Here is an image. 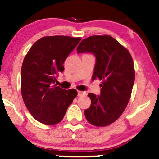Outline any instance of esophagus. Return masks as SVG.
I'll use <instances>...</instances> for the list:
<instances>
[{"label": "esophagus", "mask_w": 159, "mask_h": 159, "mask_svg": "<svg viewBox=\"0 0 159 159\" xmlns=\"http://www.w3.org/2000/svg\"><path fill=\"white\" fill-rule=\"evenodd\" d=\"M85 95H86V93L84 92V91H80V90L78 91V96H79V97L85 96Z\"/></svg>", "instance_id": "obj_1"}]
</instances>
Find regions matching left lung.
I'll list each match as a JSON object with an SVG mask.
<instances>
[{
  "instance_id": "1",
  "label": "left lung",
  "mask_w": 159,
  "mask_h": 159,
  "mask_svg": "<svg viewBox=\"0 0 159 159\" xmlns=\"http://www.w3.org/2000/svg\"><path fill=\"white\" fill-rule=\"evenodd\" d=\"M77 52L96 57L93 81H102L101 93H88L91 105L84 111L86 119L96 126H106L125 111L134 82V69L130 53L111 36H92L83 39Z\"/></svg>"
}]
</instances>
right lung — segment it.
I'll use <instances>...</instances> for the list:
<instances>
[{"mask_svg": "<svg viewBox=\"0 0 159 159\" xmlns=\"http://www.w3.org/2000/svg\"><path fill=\"white\" fill-rule=\"evenodd\" d=\"M66 36H45L27 52L21 66V95L34 118L45 125H54L64 117L77 96L75 89L54 85L65 60L81 41Z\"/></svg>", "mask_w": 159, "mask_h": 159, "instance_id": "1", "label": "right lung"}]
</instances>
